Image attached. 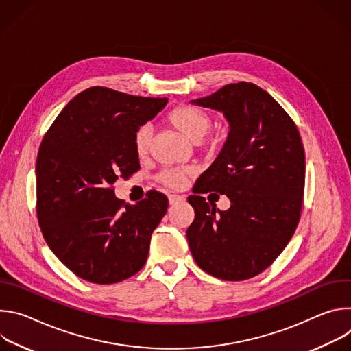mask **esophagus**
<instances>
[{"mask_svg": "<svg viewBox=\"0 0 351 351\" xmlns=\"http://www.w3.org/2000/svg\"><path fill=\"white\" fill-rule=\"evenodd\" d=\"M184 202V197L183 195H179V194H171L169 195V204L171 206H175L178 203H182Z\"/></svg>", "mask_w": 351, "mask_h": 351, "instance_id": "34e87169", "label": "esophagus"}]
</instances>
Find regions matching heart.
Returning a JSON list of instances; mask_svg holds the SVG:
<instances>
[{"label":"heart","instance_id":"1","mask_svg":"<svg viewBox=\"0 0 351 351\" xmlns=\"http://www.w3.org/2000/svg\"><path fill=\"white\" fill-rule=\"evenodd\" d=\"M168 123L182 133L186 138L195 141L197 147L207 154H217L223 147V134L219 132H210L211 115L202 108H197L189 104H182L169 111L167 117ZM152 128L143 125L136 129L133 134V148L138 158H144L152 145ZM190 169H164L158 175V180L171 189H182L186 182V176Z\"/></svg>","mask_w":351,"mask_h":351}]
</instances>
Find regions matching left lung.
<instances>
[{
	"instance_id": "obj_1",
	"label": "left lung",
	"mask_w": 351,
	"mask_h": 351,
	"mask_svg": "<svg viewBox=\"0 0 351 351\" xmlns=\"http://www.w3.org/2000/svg\"><path fill=\"white\" fill-rule=\"evenodd\" d=\"M222 111L229 137L194 186L195 217L186 236L197 265L223 280L257 276L279 257L302 217L306 153L298 129L276 99L254 83L239 82L193 101ZM226 193L219 212L201 195Z\"/></svg>"
}]
</instances>
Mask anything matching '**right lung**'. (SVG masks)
Returning a JSON list of instances; mask_svg holds the SVG:
<instances>
[{"label":"right lung","instance_id":"right-lung-1","mask_svg":"<svg viewBox=\"0 0 351 351\" xmlns=\"http://www.w3.org/2000/svg\"><path fill=\"white\" fill-rule=\"evenodd\" d=\"M167 103L94 86L71 99L41 140L38 225L58 260L87 282H122L147 261L168 197L149 190L137 204H125L114 183L140 169L133 134Z\"/></svg>","mask_w":351,"mask_h":351}]
</instances>
